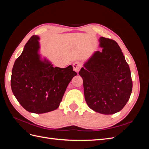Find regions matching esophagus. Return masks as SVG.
<instances>
[{
  "label": "esophagus",
  "instance_id": "1",
  "mask_svg": "<svg viewBox=\"0 0 149 149\" xmlns=\"http://www.w3.org/2000/svg\"><path fill=\"white\" fill-rule=\"evenodd\" d=\"M73 67L74 71L78 73V72L80 70L81 68L82 67V63L79 61H75L73 63Z\"/></svg>",
  "mask_w": 149,
  "mask_h": 149
}]
</instances>
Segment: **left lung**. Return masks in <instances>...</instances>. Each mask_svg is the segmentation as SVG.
<instances>
[{
    "label": "left lung",
    "instance_id": "1",
    "mask_svg": "<svg viewBox=\"0 0 149 149\" xmlns=\"http://www.w3.org/2000/svg\"><path fill=\"white\" fill-rule=\"evenodd\" d=\"M101 51L94 52L79 72L83 79L88 106L103 114L116 113L125 106L132 90L129 65L116 41L100 37Z\"/></svg>",
    "mask_w": 149,
    "mask_h": 149
}]
</instances>
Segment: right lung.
I'll use <instances>...</instances> for the list:
<instances>
[{"instance_id": "1", "label": "right lung", "mask_w": 149, "mask_h": 149, "mask_svg": "<svg viewBox=\"0 0 149 149\" xmlns=\"http://www.w3.org/2000/svg\"><path fill=\"white\" fill-rule=\"evenodd\" d=\"M39 37L33 35L25 44L13 65L11 88L25 110L43 114L56 109L68 85L77 74L70 65L65 68L53 66L38 53Z\"/></svg>"}]
</instances>
